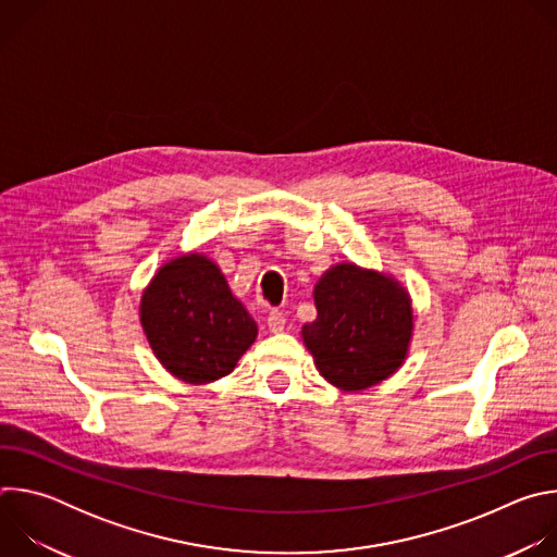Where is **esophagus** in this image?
I'll list each match as a JSON object with an SVG mask.
<instances>
[{"instance_id": "obj_1", "label": "esophagus", "mask_w": 557, "mask_h": 557, "mask_svg": "<svg viewBox=\"0 0 557 557\" xmlns=\"http://www.w3.org/2000/svg\"><path fill=\"white\" fill-rule=\"evenodd\" d=\"M267 322H269V331H271V333H282V331L286 329V317H284V312H280V310H271Z\"/></svg>"}]
</instances>
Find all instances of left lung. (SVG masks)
<instances>
[{
    "label": "left lung",
    "instance_id": "left-lung-1",
    "mask_svg": "<svg viewBox=\"0 0 557 557\" xmlns=\"http://www.w3.org/2000/svg\"><path fill=\"white\" fill-rule=\"evenodd\" d=\"M312 297L317 320L301 326V339L329 383L357 392L404 366L414 312L394 277L342 262L320 277Z\"/></svg>",
    "mask_w": 557,
    "mask_h": 557
}]
</instances>
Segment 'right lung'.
<instances>
[{
    "instance_id": "right-lung-1",
    "label": "right lung",
    "mask_w": 557,
    "mask_h": 557,
    "mask_svg": "<svg viewBox=\"0 0 557 557\" xmlns=\"http://www.w3.org/2000/svg\"><path fill=\"white\" fill-rule=\"evenodd\" d=\"M156 359L185 383L226 376L258 337V324L215 262L187 253L158 269L140 299Z\"/></svg>"
}]
</instances>
